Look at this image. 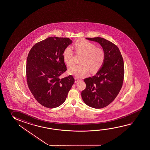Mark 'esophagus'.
Wrapping results in <instances>:
<instances>
[{"mask_svg": "<svg viewBox=\"0 0 150 150\" xmlns=\"http://www.w3.org/2000/svg\"><path fill=\"white\" fill-rule=\"evenodd\" d=\"M80 80H81L80 79L76 78H75V83H77V82H78L79 81H80Z\"/></svg>", "mask_w": 150, "mask_h": 150, "instance_id": "34e87169", "label": "esophagus"}]
</instances>
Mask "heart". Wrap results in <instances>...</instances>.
<instances>
[{"label": "heart", "instance_id": "b5f03b06", "mask_svg": "<svg viewBox=\"0 0 150 150\" xmlns=\"http://www.w3.org/2000/svg\"><path fill=\"white\" fill-rule=\"evenodd\" d=\"M74 47L78 54H82L81 64L74 65L69 70V73L76 78H82L88 74L97 71L102 66L105 59V52L100 48L88 40H80L74 44ZM74 51L68 46L64 49L63 58L65 63L69 66L74 64Z\"/></svg>", "mask_w": 150, "mask_h": 150}]
</instances>
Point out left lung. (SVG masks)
Segmentation results:
<instances>
[{"instance_id": "left-lung-1", "label": "left lung", "mask_w": 150, "mask_h": 150, "mask_svg": "<svg viewBox=\"0 0 150 150\" xmlns=\"http://www.w3.org/2000/svg\"><path fill=\"white\" fill-rule=\"evenodd\" d=\"M86 38L99 43L105 52L102 67L95 76L84 79L86 88L81 93L86 104L100 109L110 104L121 90L124 81V60L119 48L111 42L98 37Z\"/></svg>"}]
</instances>
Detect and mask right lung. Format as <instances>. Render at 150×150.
Returning <instances> with one entry per match:
<instances>
[{"label": "right lung", "instance_id": "right-lung-1", "mask_svg": "<svg viewBox=\"0 0 150 150\" xmlns=\"http://www.w3.org/2000/svg\"><path fill=\"white\" fill-rule=\"evenodd\" d=\"M72 43L69 38L50 37L35 44L29 52L26 60L27 83L36 100L44 107L59 106L74 84L71 75L60 78L67 70L63 52Z\"/></svg>", "mask_w": 150, "mask_h": 150}]
</instances>
